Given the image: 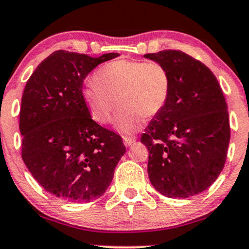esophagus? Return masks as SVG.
Wrapping results in <instances>:
<instances>
[{"label":"esophagus","instance_id":"1","mask_svg":"<svg viewBox=\"0 0 249 249\" xmlns=\"http://www.w3.org/2000/svg\"><path fill=\"white\" fill-rule=\"evenodd\" d=\"M123 141H124V145L126 147L131 146L134 142H136V138L134 137H123Z\"/></svg>","mask_w":249,"mask_h":249}]
</instances>
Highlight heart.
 Returning a JSON list of instances; mask_svg holds the SVG:
<instances>
[{
    "label": "heart",
    "instance_id": "obj_1",
    "mask_svg": "<svg viewBox=\"0 0 249 249\" xmlns=\"http://www.w3.org/2000/svg\"><path fill=\"white\" fill-rule=\"evenodd\" d=\"M168 71L158 62L118 59L99 68L95 81L82 89V97L90 116L98 124H107L117 105L116 128L131 134L160 113L170 96Z\"/></svg>",
    "mask_w": 249,
    "mask_h": 249
}]
</instances>
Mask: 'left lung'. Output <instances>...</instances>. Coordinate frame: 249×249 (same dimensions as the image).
I'll return each instance as SVG.
<instances>
[{
    "label": "left lung",
    "instance_id": "left-lung-1",
    "mask_svg": "<svg viewBox=\"0 0 249 249\" xmlns=\"http://www.w3.org/2000/svg\"><path fill=\"white\" fill-rule=\"evenodd\" d=\"M171 79L168 101L145 128L147 172L168 198L204 192L225 166L231 138L227 103L216 77L204 63L180 50L146 53Z\"/></svg>",
    "mask_w": 249,
    "mask_h": 249
}]
</instances>
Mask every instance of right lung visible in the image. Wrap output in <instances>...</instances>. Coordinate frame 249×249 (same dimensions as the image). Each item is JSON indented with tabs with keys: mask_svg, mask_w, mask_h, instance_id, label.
Listing matches in <instances>:
<instances>
[{
	"mask_svg": "<svg viewBox=\"0 0 249 249\" xmlns=\"http://www.w3.org/2000/svg\"><path fill=\"white\" fill-rule=\"evenodd\" d=\"M117 56L58 50L28 79L19 111L22 159L36 181L57 198H99L126 151L119 134L91 118L82 97L85 77Z\"/></svg>",
	"mask_w": 249,
	"mask_h": 249,
	"instance_id": "1",
	"label": "right lung"
}]
</instances>
